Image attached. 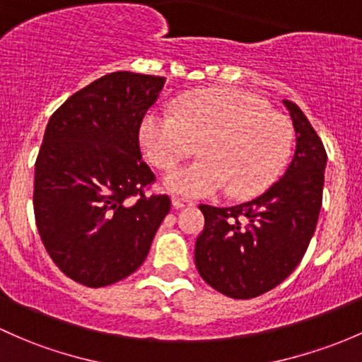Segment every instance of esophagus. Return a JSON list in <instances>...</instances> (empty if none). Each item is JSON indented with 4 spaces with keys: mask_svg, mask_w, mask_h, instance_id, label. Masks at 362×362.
<instances>
[{
    "mask_svg": "<svg viewBox=\"0 0 362 362\" xmlns=\"http://www.w3.org/2000/svg\"><path fill=\"white\" fill-rule=\"evenodd\" d=\"M192 201H187L184 199V197H178V196H173L171 197V206L175 208V210H180V208H189L192 206Z\"/></svg>",
    "mask_w": 362,
    "mask_h": 362,
    "instance_id": "34e87169",
    "label": "esophagus"
}]
</instances>
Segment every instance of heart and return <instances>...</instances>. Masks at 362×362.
Listing matches in <instances>:
<instances>
[{"instance_id":"1","label":"heart","mask_w":362,"mask_h":362,"mask_svg":"<svg viewBox=\"0 0 362 362\" xmlns=\"http://www.w3.org/2000/svg\"><path fill=\"white\" fill-rule=\"evenodd\" d=\"M199 140L201 158L168 171L163 187L184 197H232L262 192L279 177L291 154L293 128L264 98L234 88L185 95L175 112L149 111L140 146L158 168H171Z\"/></svg>"}]
</instances>
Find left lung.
<instances>
[{
	"mask_svg": "<svg viewBox=\"0 0 362 362\" xmlns=\"http://www.w3.org/2000/svg\"><path fill=\"white\" fill-rule=\"evenodd\" d=\"M283 104L296 136L283 177L248 203L199 206L204 229L194 250L196 267L211 288L230 298H253L283 283L317 226L328 156L302 109L290 100Z\"/></svg>",
	"mask_w": 362,
	"mask_h": 362,
	"instance_id": "8db88e82",
	"label": "left lung"
}]
</instances>
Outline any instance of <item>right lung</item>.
Segmentation results:
<instances>
[{
  "mask_svg": "<svg viewBox=\"0 0 362 362\" xmlns=\"http://www.w3.org/2000/svg\"><path fill=\"white\" fill-rule=\"evenodd\" d=\"M165 81L111 72L76 91L47 124L34 168L36 226L57 267L85 286L135 272L170 211L168 196L144 194L154 173L139 146Z\"/></svg>",
  "mask_w": 362,
  "mask_h": 362,
  "instance_id": "right-lung-1",
  "label": "right lung"
}]
</instances>
